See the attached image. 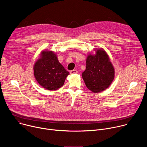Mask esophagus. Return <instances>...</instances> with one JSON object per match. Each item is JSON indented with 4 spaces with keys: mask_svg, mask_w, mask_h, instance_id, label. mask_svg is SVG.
Here are the masks:
<instances>
[{
    "mask_svg": "<svg viewBox=\"0 0 147 147\" xmlns=\"http://www.w3.org/2000/svg\"><path fill=\"white\" fill-rule=\"evenodd\" d=\"M77 70H71L70 71V74H77Z\"/></svg>",
    "mask_w": 147,
    "mask_h": 147,
    "instance_id": "obj_1",
    "label": "esophagus"
}]
</instances>
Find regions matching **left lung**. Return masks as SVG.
<instances>
[{
	"label": "left lung",
	"instance_id": "8db88e82",
	"mask_svg": "<svg viewBox=\"0 0 147 147\" xmlns=\"http://www.w3.org/2000/svg\"><path fill=\"white\" fill-rule=\"evenodd\" d=\"M86 60V69L82 73V78L90 91L98 93L107 89L115 77V69L105 51L96 50Z\"/></svg>",
	"mask_w": 147,
	"mask_h": 147
}]
</instances>
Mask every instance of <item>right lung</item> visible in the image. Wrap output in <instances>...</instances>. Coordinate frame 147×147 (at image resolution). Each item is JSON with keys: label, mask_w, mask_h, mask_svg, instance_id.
<instances>
[{"label": "right lung", "mask_w": 147, "mask_h": 147, "mask_svg": "<svg viewBox=\"0 0 147 147\" xmlns=\"http://www.w3.org/2000/svg\"><path fill=\"white\" fill-rule=\"evenodd\" d=\"M34 77L43 88L54 91L60 88L69 72L58 60L56 55L50 51H43L34 66Z\"/></svg>", "instance_id": "obj_1"}]
</instances>
